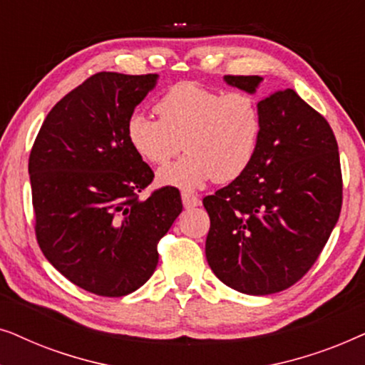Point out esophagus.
Wrapping results in <instances>:
<instances>
[{
	"label": "esophagus",
	"mask_w": 365,
	"mask_h": 365,
	"mask_svg": "<svg viewBox=\"0 0 365 365\" xmlns=\"http://www.w3.org/2000/svg\"><path fill=\"white\" fill-rule=\"evenodd\" d=\"M181 197H182V204H184V207L186 209H192V207H196V206H199V197L197 196H194L192 192H187V191H182L181 192Z\"/></svg>",
	"instance_id": "obj_1"
}]
</instances>
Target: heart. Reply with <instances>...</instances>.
<instances>
[{"instance_id":"1","label":"heart","mask_w":365,"mask_h":365,"mask_svg":"<svg viewBox=\"0 0 365 365\" xmlns=\"http://www.w3.org/2000/svg\"><path fill=\"white\" fill-rule=\"evenodd\" d=\"M154 113L158 121L133 114L126 134L134 153L156 166L186 149V156L158 173L164 186L194 189L212 178L234 181L247 171L261 144V104L249 93L182 81L158 99Z\"/></svg>"}]
</instances>
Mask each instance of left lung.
Listing matches in <instances>:
<instances>
[{
    "label": "left lung",
    "instance_id": "8db88e82",
    "mask_svg": "<svg viewBox=\"0 0 365 365\" xmlns=\"http://www.w3.org/2000/svg\"><path fill=\"white\" fill-rule=\"evenodd\" d=\"M254 93L261 76H224ZM262 136L246 173L202 199L206 259L226 286L251 296L291 287L321 256L342 207L337 141L322 114L279 89L261 101Z\"/></svg>",
    "mask_w": 365,
    "mask_h": 365
}]
</instances>
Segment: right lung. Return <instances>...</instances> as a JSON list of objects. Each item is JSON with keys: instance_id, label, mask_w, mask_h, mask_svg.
<instances>
[{"instance_id": "obj_1", "label": "right lung", "mask_w": 365, "mask_h": 365, "mask_svg": "<svg viewBox=\"0 0 365 365\" xmlns=\"http://www.w3.org/2000/svg\"><path fill=\"white\" fill-rule=\"evenodd\" d=\"M156 79L93 74L48 113L29 154L39 247L68 281L96 296L141 287L158 266V242L182 211L176 187L139 199L154 173L129 144L126 124Z\"/></svg>"}]
</instances>
